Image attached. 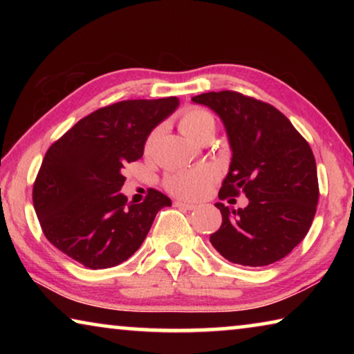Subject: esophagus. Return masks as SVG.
Listing matches in <instances>:
<instances>
[{"mask_svg": "<svg viewBox=\"0 0 354 354\" xmlns=\"http://www.w3.org/2000/svg\"><path fill=\"white\" fill-rule=\"evenodd\" d=\"M173 206L175 207H179V209H185V211H194V209L196 207V205H194V203H185V201H173Z\"/></svg>", "mask_w": 354, "mask_h": 354, "instance_id": "esophagus-1", "label": "esophagus"}]
</instances>
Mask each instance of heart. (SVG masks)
Here are the masks:
<instances>
[{
	"mask_svg": "<svg viewBox=\"0 0 354 354\" xmlns=\"http://www.w3.org/2000/svg\"><path fill=\"white\" fill-rule=\"evenodd\" d=\"M178 127L184 136L189 139L200 142L203 137L215 133V120L205 109L200 107H189L185 109L178 120ZM156 133L149 134L145 142V151H149L154 143ZM217 171L212 167L201 165L194 169H184L169 173L164 178V189L169 194L183 200H196L205 196L214 183L217 181Z\"/></svg>",
	"mask_w": 354,
	"mask_h": 354,
	"instance_id": "heart-1",
	"label": "heart"
}]
</instances>
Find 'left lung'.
Segmentation results:
<instances>
[{"label": "left lung", "instance_id": "1", "mask_svg": "<svg viewBox=\"0 0 354 354\" xmlns=\"http://www.w3.org/2000/svg\"><path fill=\"white\" fill-rule=\"evenodd\" d=\"M217 113L232 151L218 198L243 194L247 207L217 203L221 226L212 247L230 262L263 267L283 259L308 234L319 201L309 143L277 107L232 91L192 98Z\"/></svg>", "mask_w": 354, "mask_h": 354}]
</instances>
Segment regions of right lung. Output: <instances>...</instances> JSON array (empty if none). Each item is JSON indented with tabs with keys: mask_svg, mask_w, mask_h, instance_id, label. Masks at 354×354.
Wrapping results in <instances>:
<instances>
[{
	"mask_svg": "<svg viewBox=\"0 0 354 354\" xmlns=\"http://www.w3.org/2000/svg\"><path fill=\"white\" fill-rule=\"evenodd\" d=\"M178 106L176 97L120 101L81 118L48 148L32 203L57 250L98 270L140 248L156 214L171 200L149 189L140 205L128 203L120 192L127 179L122 171L142 158L149 133Z\"/></svg>",
	"mask_w": 354,
	"mask_h": 354,
	"instance_id": "right-lung-1",
	"label": "right lung"
}]
</instances>
